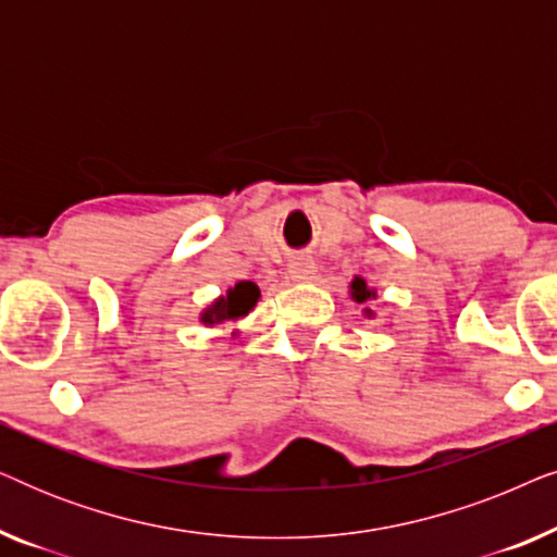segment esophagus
Masks as SVG:
<instances>
[{
  "instance_id": "obj_1",
  "label": "esophagus",
  "mask_w": 557,
  "mask_h": 557,
  "mask_svg": "<svg viewBox=\"0 0 557 557\" xmlns=\"http://www.w3.org/2000/svg\"><path fill=\"white\" fill-rule=\"evenodd\" d=\"M288 276L292 281H311L317 276V263L311 258H294L288 263Z\"/></svg>"
}]
</instances>
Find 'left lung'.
<instances>
[{"label":"left lung","mask_w":557,"mask_h":557,"mask_svg":"<svg viewBox=\"0 0 557 557\" xmlns=\"http://www.w3.org/2000/svg\"><path fill=\"white\" fill-rule=\"evenodd\" d=\"M349 299L357 301V304H364V309H362L364 319H375V311H372L368 304L377 299V288L370 286L368 278L355 276L352 281H349Z\"/></svg>","instance_id":"1"}]
</instances>
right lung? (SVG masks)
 Instances as JSON below:
<instances>
[{
  "instance_id": "right-lung-1",
  "label": "right lung",
  "mask_w": 557,
  "mask_h": 557,
  "mask_svg": "<svg viewBox=\"0 0 557 557\" xmlns=\"http://www.w3.org/2000/svg\"><path fill=\"white\" fill-rule=\"evenodd\" d=\"M258 301H261V288H258L253 281H238V284L227 288L225 294H220L218 299H212L208 307L200 311L197 322L208 326V330H212V326L231 330V337H238V322L256 309Z\"/></svg>"
}]
</instances>
